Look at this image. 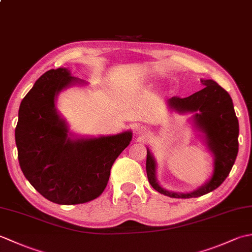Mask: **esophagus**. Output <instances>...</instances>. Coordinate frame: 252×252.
<instances>
[{
  "label": "esophagus",
  "mask_w": 252,
  "mask_h": 252,
  "mask_svg": "<svg viewBox=\"0 0 252 252\" xmlns=\"http://www.w3.org/2000/svg\"><path fill=\"white\" fill-rule=\"evenodd\" d=\"M138 132H140L141 134H145V133H146V127L145 126H140V127H138Z\"/></svg>",
  "instance_id": "34e87169"
}]
</instances>
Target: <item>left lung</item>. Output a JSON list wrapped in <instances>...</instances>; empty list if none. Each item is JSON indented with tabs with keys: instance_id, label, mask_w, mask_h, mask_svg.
I'll use <instances>...</instances> for the list:
<instances>
[{
	"instance_id": "8db88e82",
	"label": "left lung",
	"mask_w": 252,
	"mask_h": 252,
	"mask_svg": "<svg viewBox=\"0 0 252 252\" xmlns=\"http://www.w3.org/2000/svg\"><path fill=\"white\" fill-rule=\"evenodd\" d=\"M205 88L187 97L173 96L168 100L171 108L179 111H199L196 125L206 134L209 148L215 155V172L207 184L189 194H176L160 187L155 176L154 158L147 149L146 172L148 182L160 194L173 198L199 197L220 186L232 170L238 154L239 125L231 96L213 80H201Z\"/></svg>"
}]
</instances>
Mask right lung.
<instances>
[{
  "label": "right lung",
  "instance_id": "right-lung-1",
  "mask_svg": "<svg viewBox=\"0 0 252 252\" xmlns=\"http://www.w3.org/2000/svg\"><path fill=\"white\" fill-rule=\"evenodd\" d=\"M72 82L79 80L66 68L42 74L21 100L15 129L24 175L42 196L58 205H79L99 197L115 160L132 140L131 132L70 140L54 100Z\"/></svg>",
  "mask_w": 252,
  "mask_h": 252
}]
</instances>
